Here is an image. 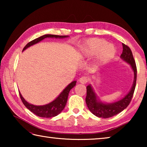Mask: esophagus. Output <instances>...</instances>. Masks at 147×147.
<instances>
[{
  "mask_svg": "<svg viewBox=\"0 0 147 147\" xmlns=\"http://www.w3.org/2000/svg\"><path fill=\"white\" fill-rule=\"evenodd\" d=\"M88 78H87V77H86V76H82L79 79L80 82L81 84H86L87 82H88Z\"/></svg>",
  "mask_w": 147,
  "mask_h": 147,
  "instance_id": "1",
  "label": "esophagus"
}]
</instances>
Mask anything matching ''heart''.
I'll list each match as a JSON object with an SVG mask.
<instances>
[{
    "label": "heart",
    "instance_id": "1",
    "mask_svg": "<svg viewBox=\"0 0 147 147\" xmlns=\"http://www.w3.org/2000/svg\"><path fill=\"white\" fill-rule=\"evenodd\" d=\"M78 53L82 59H88L96 56L94 67L98 68L108 63L115 56L116 48L104 39L90 38L82 45Z\"/></svg>",
    "mask_w": 147,
    "mask_h": 147
}]
</instances>
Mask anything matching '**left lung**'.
<instances>
[{"label":"left lung","mask_w":147,"mask_h":147,"mask_svg":"<svg viewBox=\"0 0 147 147\" xmlns=\"http://www.w3.org/2000/svg\"><path fill=\"white\" fill-rule=\"evenodd\" d=\"M123 53L121 55V59L130 65L134 72V76L132 86L128 93L123 98L111 103H106L101 101L98 97L97 94L94 92L91 84L87 86L86 104L89 111L98 117L106 119L117 115L118 113L127 108L133 96L137 78L136 65L130 49L123 43Z\"/></svg>","instance_id":"left-lung-1"}]
</instances>
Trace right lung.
<instances>
[{"label":"right lung","instance_id":"right-lung-1","mask_svg":"<svg viewBox=\"0 0 147 147\" xmlns=\"http://www.w3.org/2000/svg\"><path fill=\"white\" fill-rule=\"evenodd\" d=\"M68 36H57V35L52 34L43 35V36L39 37L38 38L35 39L34 40L29 42V43L24 47L23 51H25L26 49L29 48L30 47L39 43V42L46 38L64 39L68 38ZM76 80L72 82L71 83L69 84V85L61 92V93L59 94L54 100L51 102L49 104H45V105L36 106L34 105V104H30L23 97V96H22V94L20 93V91L19 95L22 102H23V103L24 104V105L30 111L34 113L35 115L41 117H55L60 113L62 110L64 109L65 106L67 104V101L69 91H70L72 88H74V87L76 86Z\"/></svg>","mask_w":147,"mask_h":147}]
</instances>
